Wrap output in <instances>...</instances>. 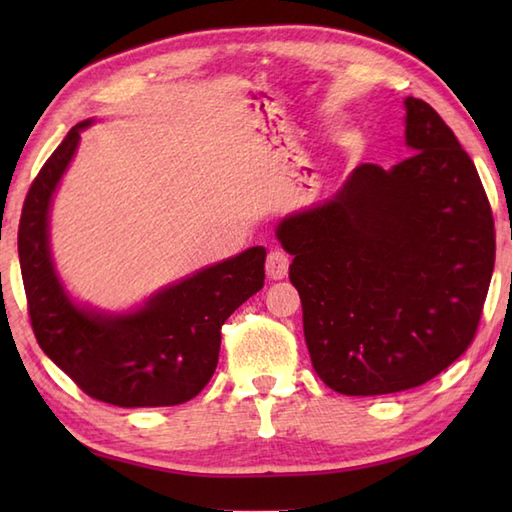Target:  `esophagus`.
Masks as SVG:
<instances>
[{"mask_svg": "<svg viewBox=\"0 0 512 512\" xmlns=\"http://www.w3.org/2000/svg\"><path fill=\"white\" fill-rule=\"evenodd\" d=\"M288 255L281 250H270L266 257V275L270 279H284L288 275Z\"/></svg>", "mask_w": 512, "mask_h": 512, "instance_id": "1", "label": "esophagus"}]
</instances>
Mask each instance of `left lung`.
<instances>
[{"label":"left lung","instance_id":"left-lung-1","mask_svg":"<svg viewBox=\"0 0 512 512\" xmlns=\"http://www.w3.org/2000/svg\"><path fill=\"white\" fill-rule=\"evenodd\" d=\"M411 156L358 165L328 200L286 215L314 372L345 396L424 385L471 345L495 266L491 204L429 103L405 99Z\"/></svg>","mask_w":512,"mask_h":512}]
</instances>
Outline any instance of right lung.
<instances>
[{"label":"right lung","mask_w":512,"mask_h":512,"mask_svg":"<svg viewBox=\"0 0 512 512\" xmlns=\"http://www.w3.org/2000/svg\"><path fill=\"white\" fill-rule=\"evenodd\" d=\"M92 123L88 118L70 129L21 211L17 246L32 330L50 361L88 396L116 407L182 405L211 380L224 321L264 288L266 248L206 266L125 312L74 301L52 262L50 206Z\"/></svg>","instance_id":"1"}]
</instances>
